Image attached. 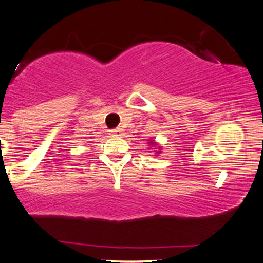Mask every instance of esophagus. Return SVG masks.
I'll return each mask as SVG.
<instances>
[{
    "label": "esophagus",
    "mask_w": 263,
    "mask_h": 263,
    "mask_svg": "<svg viewBox=\"0 0 263 263\" xmlns=\"http://www.w3.org/2000/svg\"><path fill=\"white\" fill-rule=\"evenodd\" d=\"M120 134H122V129L121 128H113V129H110V135H120Z\"/></svg>",
    "instance_id": "esophagus-1"
}]
</instances>
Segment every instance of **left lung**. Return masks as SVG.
<instances>
[{"label":"left lung","instance_id":"1","mask_svg":"<svg viewBox=\"0 0 263 263\" xmlns=\"http://www.w3.org/2000/svg\"><path fill=\"white\" fill-rule=\"evenodd\" d=\"M150 143H151V145H154V143H153V142H150Z\"/></svg>","mask_w":263,"mask_h":263}]
</instances>
